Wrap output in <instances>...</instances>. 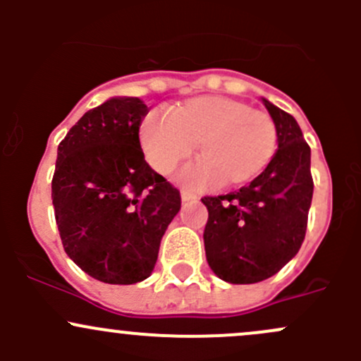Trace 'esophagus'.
<instances>
[{
  "label": "esophagus",
  "mask_w": 361,
  "mask_h": 361,
  "mask_svg": "<svg viewBox=\"0 0 361 361\" xmlns=\"http://www.w3.org/2000/svg\"><path fill=\"white\" fill-rule=\"evenodd\" d=\"M181 199H183V201H195V199H197V195L190 190H181Z\"/></svg>",
  "instance_id": "1"
}]
</instances>
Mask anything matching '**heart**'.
Returning a JSON list of instances; mask_svg holds the SVG:
<instances>
[{"mask_svg": "<svg viewBox=\"0 0 361 361\" xmlns=\"http://www.w3.org/2000/svg\"><path fill=\"white\" fill-rule=\"evenodd\" d=\"M140 143L148 164L173 173L199 143L202 160L185 167L181 180L192 187H239L260 176L278 150L271 115L227 96L187 99L169 113L148 111L140 122Z\"/></svg>", "mask_w": 361, "mask_h": 361, "instance_id": "b5f03b06", "label": "heart"}]
</instances>
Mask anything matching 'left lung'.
Segmentation results:
<instances>
[{
  "label": "left lung",
  "mask_w": 361,
  "mask_h": 361,
  "mask_svg": "<svg viewBox=\"0 0 361 361\" xmlns=\"http://www.w3.org/2000/svg\"><path fill=\"white\" fill-rule=\"evenodd\" d=\"M278 129V152L248 187L206 195V258L214 274L234 285L264 281L298 253L312 201L311 148L297 120L264 99Z\"/></svg>",
  "instance_id": "left-lung-1"
}]
</instances>
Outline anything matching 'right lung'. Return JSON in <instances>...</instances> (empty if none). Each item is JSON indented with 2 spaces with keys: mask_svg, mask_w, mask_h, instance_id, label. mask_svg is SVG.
<instances>
[{
  "mask_svg": "<svg viewBox=\"0 0 361 361\" xmlns=\"http://www.w3.org/2000/svg\"><path fill=\"white\" fill-rule=\"evenodd\" d=\"M137 97H111L68 130L57 148L52 204L68 257L94 279L133 285L152 274L180 190L145 160Z\"/></svg>",
  "mask_w": 361,
  "mask_h": 361,
  "instance_id": "1",
  "label": "right lung"
}]
</instances>
